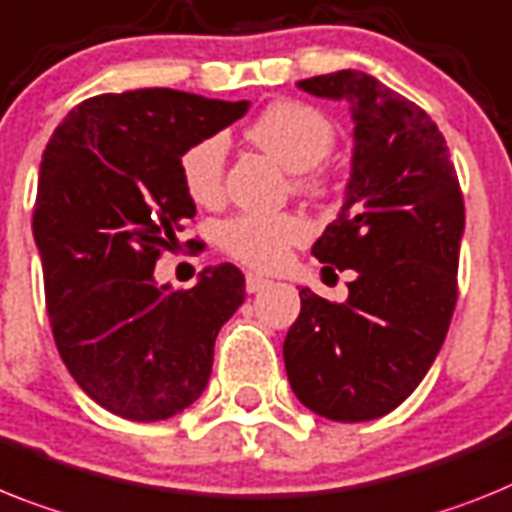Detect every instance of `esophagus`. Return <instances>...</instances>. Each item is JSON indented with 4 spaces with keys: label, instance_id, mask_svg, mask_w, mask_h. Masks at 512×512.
I'll return each instance as SVG.
<instances>
[{
    "label": "esophagus",
    "instance_id": "1",
    "mask_svg": "<svg viewBox=\"0 0 512 512\" xmlns=\"http://www.w3.org/2000/svg\"><path fill=\"white\" fill-rule=\"evenodd\" d=\"M247 291L249 294H257V291H263V289H268L270 286V281L268 278H263V276H257V273H247Z\"/></svg>",
    "mask_w": 512,
    "mask_h": 512
}]
</instances>
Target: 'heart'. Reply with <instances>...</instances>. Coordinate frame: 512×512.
Instances as JSON below:
<instances>
[{
    "label": "heart",
    "mask_w": 512,
    "mask_h": 512,
    "mask_svg": "<svg viewBox=\"0 0 512 512\" xmlns=\"http://www.w3.org/2000/svg\"><path fill=\"white\" fill-rule=\"evenodd\" d=\"M252 143L289 171H312L330 156L336 130L325 114L299 101H278L249 127ZM226 137L213 132L184 148L179 176L184 192L197 205H213L221 197ZM309 236V226L296 213H236L218 226V244L234 260L257 270H276L289 249Z\"/></svg>",
    "instance_id": "b5f03b06"
}]
</instances>
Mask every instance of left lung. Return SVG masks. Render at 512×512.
Listing matches in <instances>:
<instances>
[{
	"label": "left lung",
	"instance_id": "left-lung-1",
	"mask_svg": "<svg viewBox=\"0 0 512 512\" xmlns=\"http://www.w3.org/2000/svg\"><path fill=\"white\" fill-rule=\"evenodd\" d=\"M349 103L351 176L341 213L312 244L322 270L356 273L349 299L299 291L286 333L291 390L333 422H369L401 406L427 375L458 299L463 195L437 124L409 98L359 70L299 80Z\"/></svg>",
	"mask_w": 512,
	"mask_h": 512
}]
</instances>
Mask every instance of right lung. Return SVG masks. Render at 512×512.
Listing matches in <instances>:
<instances>
[{
	"label": "right lung",
	"mask_w": 512,
	"mask_h": 512,
	"mask_svg": "<svg viewBox=\"0 0 512 512\" xmlns=\"http://www.w3.org/2000/svg\"><path fill=\"white\" fill-rule=\"evenodd\" d=\"M247 109L171 88L101 93L46 145L33 239L51 330L77 385L111 414L161 422L208 385L218 330L244 302L242 270L221 263L174 291L153 268L195 216L179 156Z\"/></svg>",
	"instance_id": "add662e5"
}]
</instances>
